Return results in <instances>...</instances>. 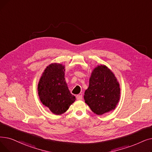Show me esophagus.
<instances>
[{
  "label": "esophagus",
  "mask_w": 152,
  "mask_h": 152,
  "mask_svg": "<svg viewBox=\"0 0 152 152\" xmlns=\"http://www.w3.org/2000/svg\"><path fill=\"white\" fill-rule=\"evenodd\" d=\"M82 98H83V96L81 94H79V95L76 96V99H77V100H78V101L82 100Z\"/></svg>",
  "instance_id": "obj_1"
}]
</instances>
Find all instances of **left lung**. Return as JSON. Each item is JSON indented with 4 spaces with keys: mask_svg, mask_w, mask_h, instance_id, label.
<instances>
[{
    "mask_svg": "<svg viewBox=\"0 0 152 152\" xmlns=\"http://www.w3.org/2000/svg\"><path fill=\"white\" fill-rule=\"evenodd\" d=\"M120 97V84L113 72L105 65H98L92 70L84 92L85 103L94 114L101 115L114 110Z\"/></svg>",
    "mask_w": 152,
    "mask_h": 152,
    "instance_id": "8db88e82",
    "label": "left lung"
}]
</instances>
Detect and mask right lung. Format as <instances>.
Segmentation results:
<instances>
[{"instance_id": "right-lung-1", "label": "right lung", "mask_w": 152, "mask_h": 152, "mask_svg": "<svg viewBox=\"0 0 152 152\" xmlns=\"http://www.w3.org/2000/svg\"><path fill=\"white\" fill-rule=\"evenodd\" d=\"M64 71L62 64L51 63L45 68L38 84L39 100L56 115L64 113L76 100L69 91Z\"/></svg>"}]
</instances>
